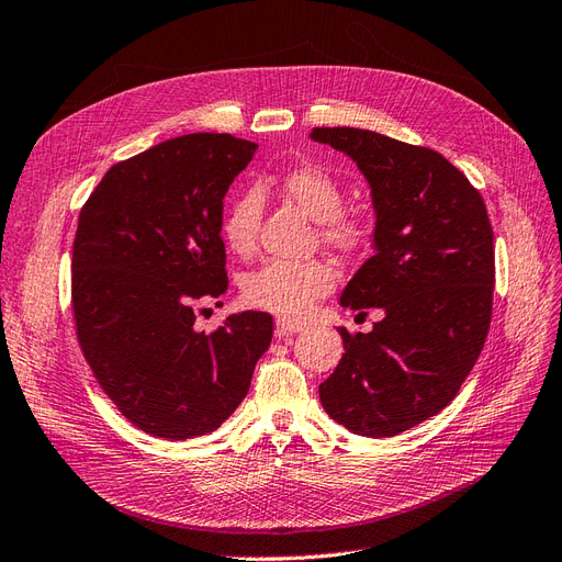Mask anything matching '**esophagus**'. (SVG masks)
<instances>
[{"label": "esophagus", "instance_id": "34e87169", "mask_svg": "<svg viewBox=\"0 0 562 562\" xmlns=\"http://www.w3.org/2000/svg\"><path fill=\"white\" fill-rule=\"evenodd\" d=\"M305 331V324L299 319H286V317H278L276 322V336L278 338H286V336H294Z\"/></svg>", "mask_w": 562, "mask_h": 562}]
</instances>
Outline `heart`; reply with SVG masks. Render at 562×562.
Instances as JSON below:
<instances>
[{
	"mask_svg": "<svg viewBox=\"0 0 562 562\" xmlns=\"http://www.w3.org/2000/svg\"><path fill=\"white\" fill-rule=\"evenodd\" d=\"M273 187L313 216L319 226V240L338 255H355L367 245L369 226L357 214L342 212V189L331 172L313 162H303L276 175ZM259 220L261 198L257 191H238L226 203L220 231L233 255H251L257 245ZM336 282V268L324 259L268 261L245 278L243 296L259 311L299 319L307 315L317 299L331 294Z\"/></svg>",
	"mask_w": 562,
	"mask_h": 562,
	"instance_id": "heart-1",
	"label": "heart"
}]
</instances>
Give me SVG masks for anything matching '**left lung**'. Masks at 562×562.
<instances>
[{
	"mask_svg": "<svg viewBox=\"0 0 562 562\" xmlns=\"http://www.w3.org/2000/svg\"><path fill=\"white\" fill-rule=\"evenodd\" d=\"M311 137L357 162L375 210V255L340 305L385 313L369 334L338 329L346 352L319 402L359 437H394L446 408L476 364L493 317V226L481 193L439 151L361 128Z\"/></svg>",
	"mask_w": 562,
	"mask_h": 562,
	"instance_id": "left-lung-1",
	"label": "left lung"
}]
</instances>
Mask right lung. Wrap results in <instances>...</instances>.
Returning a JSON list of instances; mask_svg holds the SVG:
<instances>
[{"label": "right lung", "mask_w": 562, "mask_h": 562, "mask_svg": "<svg viewBox=\"0 0 562 562\" xmlns=\"http://www.w3.org/2000/svg\"><path fill=\"white\" fill-rule=\"evenodd\" d=\"M257 151L228 133L160 142L106 170L79 214L71 313L90 371L142 431L184 441L245 400L273 317L228 315L210 334L195 301L228 286L224 195Z\"/></svg>", "instance_id": "1"}]
</instances>
